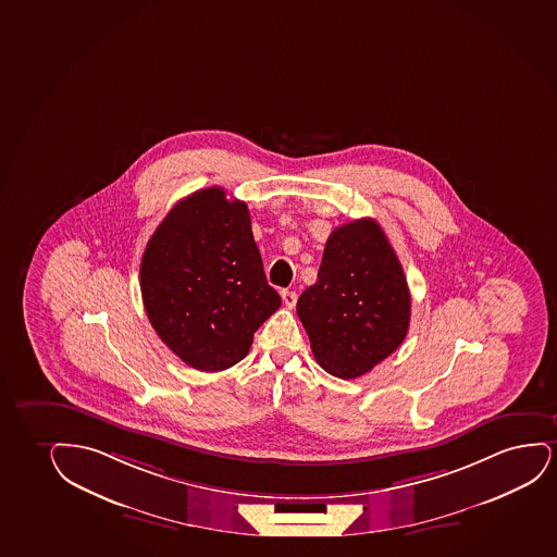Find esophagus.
<instances>
[{
    "label": "esophagus",
    "mask_w": 557,
    "mask_h": 557,
    "mask_svg": "<svg viewBox=\"0 0 557 557\" xmlns=\"http://www.w3.org/2000/svg\"><path fill=\"white\" fill-rule=\"evenodd\" d=\"M282 301H284V305L288 307V309H294L297 304V294L296 292H289V289H282Z\"/></svg>",
    "instance_id": "esophagus-1"
}]
</instances>
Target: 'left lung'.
<instances>
[{"mask_svg":"<svg viewBox=\"0 0 557 557\" xmlns=\"http://www.w3.org/2000/svg\"><path fill=\"white\" fill-rule=\"evenodd\" d=\"M297 317L320 367L358 379L407 337L410 292L394 248L373 219L333 230L318 281L297 299Z\"/></svg>","mask_w":557,"mask_h":557,"instance_id":"8db88e82","label":"left lung"}]
</instances>
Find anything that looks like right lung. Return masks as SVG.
I'll use <instances>...</instances> for the list:
<instances>
[{"label": "right lung", "instance_id": "right-lung-1", "mask_svg": "<svg viewBox=\"0 0 557 557\" xmlns=\"http://www.w3.org/2000/svg\"><path fill=\"white\" fill-rule=\"evenodd\" d=\"M148 320L186 366L216 373L239 363L281 296L263 273L245 201L212 186L181 199L141 260Z\"/></svg>", "mask_w": 557, "mask_h": 557}]
</instances>
